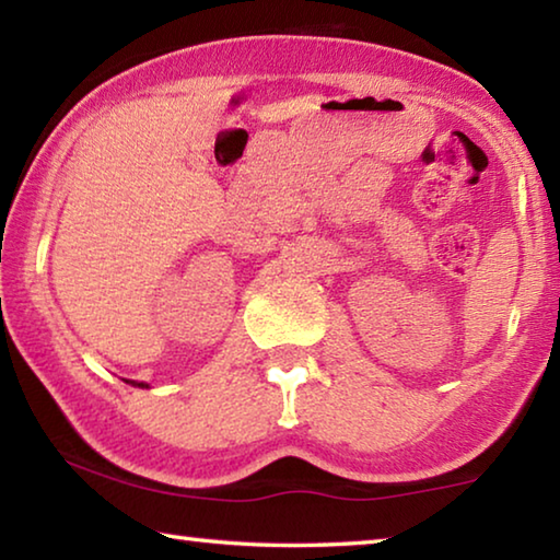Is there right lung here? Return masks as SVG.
I'll return each mask as SVG.
<instances>
[{"instance_id": "obj_1", "label": "right lung", "mask_w": 560, "mask_h": 560, "mask_svg": "<svg viewBox=\"0 0 560 560\" xmlns=\"http://www.w3.org/2000/svg\"><path fill=\"white\" fill-rule=\"evenodd\" d=\"M132 385H138V387H148L145 383H132Z\"/></svg>"}]
</instances>
